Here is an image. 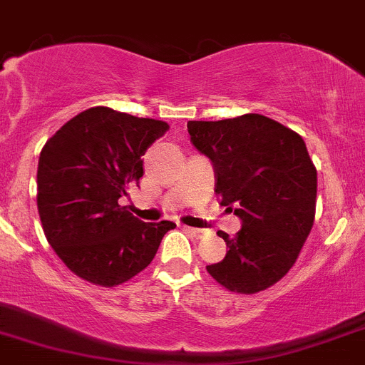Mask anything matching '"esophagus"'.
I'll return each mask as SVG.
<instances>
[{
    "instance_id": "obj_1",
    "label": "esophagus",
    "mask_w": 365,
    "mask_h": 365,
    "mask_svg": "<svg viewBox=\"0 0 365 365\" xmlns=\"http://www.w3.org/2000/svg\"><path fill=\"white\" fill-rule=\"evenodd\" d=\"M186 232H187V234L193 235V237H197V239L207 237V235H209V230H202V228H190V227H186Z\"/></svg>"
}]
</instances>
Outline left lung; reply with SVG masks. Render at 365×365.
<instances>
[{"label": "left lung", "instance_id": "1", "mask_svg": "<svg viewBox=\"0 0 365 365\" xmlns=\"http://www.w3.org/2000/svg\"><path fill=\"white\" fill-rule=\"evenodd\" d=\"M191 144L210 160L221 205L242 221L217 232L227 255L207 272L237 294L272 287L295 264L314 223L317 168L302 137L260 114L187 121Z\"/></svg>", "mask_w": 365, "mask_h": 365}]
</instances>
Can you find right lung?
<instances>
[{
    "label": "right lung",
    "mask_w": 365,
    "mask_h": 365,
    "mask_svg": "<svg viewBox=\"0 0 365 365\" xmlns=\"http://www.w3.org/2000/svg\"><path fill=\"white\" fill-rule=\"evenodd\" d=\"M168 125L93 107L63 125L40 153L36 204L43 234L73 274L115 287L153 262L172 221L144 223L119 198L138 186L142 156Z\"/></svg>",
    "instance_id": "add662e5"
}]
</instances>
